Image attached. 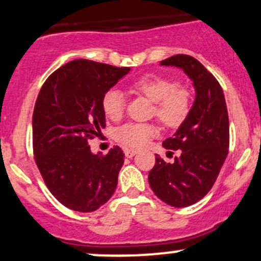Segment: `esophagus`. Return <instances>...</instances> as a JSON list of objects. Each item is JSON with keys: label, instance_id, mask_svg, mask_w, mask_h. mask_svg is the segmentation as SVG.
I'll return each mask as SVG.
<instances>
[{"label": "esophagus", "instance_id": "1", "mask_svg": "<svg viewBox=\"0 0 261 261\" xmlns=\"http://www.w3.org/2000/svg\"><path fill=\"white\" fill-rule=\"evenodd\" d=\"M136 153H137V150H134V148H126L125 150V156L128 157V159L134 157Z\"/></svg>", "mask_w": 261, "mask_h": 261}]
</instances>
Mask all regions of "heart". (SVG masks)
I'll return each mask as SVG.
<instances>
[{
  "mask_svg": "<svg viewBox=\"0 0 261 261\" xmlns=\"http://www.w3.org/2000/svg\"><path fill=\"white\" fill-rule=\"evenodd\" d=\"M131 90L153 102L152 116H156L167 128H177L191 113L192 96L188 89L171 79L145 76L131 84ZM101 109L108 119H121L125 111V98L121 91L110 89L102 95ZM159 133L153 124H126L115 131V139L128 147L140 148L147 145Z\"/></svg>",
  "mask_w": 261,
  "mask_h": 261,
  "instance_id": "obj_1",
  "label": "heart"
}]
</instances>
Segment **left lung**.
Here are the masks:
<instances>
[{"mask_svg": "<svg viewBox=\"0 0 261 261\" xmlns=\"http://www.w3.org/2000/svg\"><path fill=\"white\" fill-rule=\"evenodd\" d=\"M185 71L193 83L191 113L172 137L162 142L167 150H181L173 163L157 154L148 183L157 197L176 208L202 199L213 187L229 148V119L218 80L193 57L177 54L160 63Z\"/></svg>", "mask_w": 261, "mask_h": 261, "instance_id": "8db88e82", "label": "left lung"}]
</instances>
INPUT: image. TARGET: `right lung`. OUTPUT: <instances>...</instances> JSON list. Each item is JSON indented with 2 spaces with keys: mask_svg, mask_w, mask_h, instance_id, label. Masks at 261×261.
I'll return each mask as SVG.
<instances>
[{
  "mask_svg": "<svg viewBox=\"0 0 261 261\" xmlns=\"http://www.w3.org/2000/svg\"><path fill=\"white\" fill-rule=\"evenodd\" d=\"M130 68L71 61L45 80L33 111V151L48 190L69 210L94 212L108 202L124 165L119 146L102 156L88 140L105 127L101 98Z\"/></svg>",
  "mask_w": 261,
  "mask_h": 261,
  "instance_id": "1",
  "label": "right lung"
}]
</instances>
